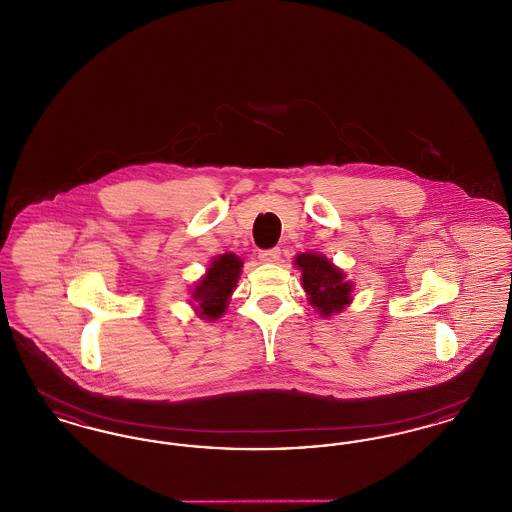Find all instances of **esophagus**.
Returning a JSON list of instances; mask_svg holds the SVG:
<instances>
[{
  "label": "esophagus",
  "mask_w": 512,
  "mask_h": 512,
  "mask_svg": "<svg viewBox=\"0 0 512 512\" xmlns=\"http://www.w3.org/2000/svg\"><path fill=\"white\" fill-rule=\"evenodd\" d=\"M280 247H272V249H261L259 251V261L261 263H276L280 261Z\"/></svg>",
  "instance_id": "34e87169"
}]
</instances>
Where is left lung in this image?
I'll return each mask as SVG.
<instances>
[{
  "mask_svg": "<svg viewBox=\"0 0 512 512\" xmlns=\"http://www.w3.org/2000/svg\"><path fill=\"white\" fill-rule=\"evenodd\" d=\"M295 265L301 270L303 290L322 317L340 313L347 303H351V284L343 280V272L328 259L315 253H301L295 259Z\"/></svg>",
  "mask_w": 512,
  "mask_h": 512,
  "instance_id": "8db88e82",
  "label": "left lung"
}]
</instances>
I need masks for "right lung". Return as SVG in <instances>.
<instances>
[{"mask_svg":"<svg viewBox=\"0 0 512 512\" xmlns=\"http://www.w3.org/2000/svg\"><path fill=\"white\" fill-rule=\"evenodd\" d=\"M240 268L242 261L232 253H226L213 261L203 280L195 286L194 299L199 315L205 320H215L224 313L228 297L238 282Z\"/></svg>","mask_w":512,"mask_h":512,"instance_id":"1","label":"right lung"}]
</instances>
